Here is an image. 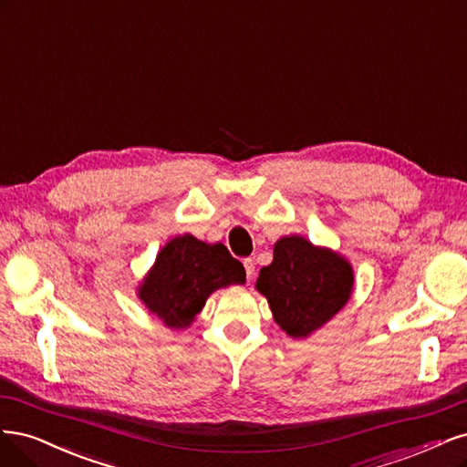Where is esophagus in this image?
<instances>
[{
    "mask_svg": "<svg viewBox=\"0 0 467 467\" xmlns=\"http://www.w3.org/2000/svg\"><path fill=\"white\" fill-rule=\"evenodd\" d=\"M244 269H246V277L248 279H252L254 277V272H255V264H254V260L252 258H244Z\"/></svg>",
    "mask_w": 467,
    "mask_h": 467,
    "instance_id": "esophagus-1",
    "label": "esophagus"
}]
</instances>
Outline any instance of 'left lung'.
Masks as SVG:
<instances>
[{"label":"left lung","instance_id":"obj_1","mask_svg":"<svg viewBox=\"0 0 467 467\" xmlns=\"http://www.w3.org/2000/svg\"><path fill=\"white\" fill-rule=\"evenodd\" d=\"M353 281L343 255L293 234L277 240L274 262L260 269L255 289L267 298L283 332L308 337L348 305Z\"/></svg>","mask_w":467,"mask_h":467}]
</instances>
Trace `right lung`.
Here are the masks:
<instances>
[{"mask_svg":"<svg viewBox=\"0 0 467 467\" xmlns=\"http://www.w3.org/2000/svg\"><path fill=\"white\" fill-rule=\"evenodd\" d=\"M244 281L243 264L223 244H207L192 234H182L157 254L138 295L164 326L184 329L202 312L209 295Z\"/></svg>","mask_w":467,"mask_h":467,"instance_id":"add662e5","label":"right lung"}]
</instances>
